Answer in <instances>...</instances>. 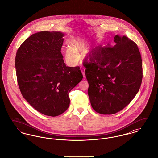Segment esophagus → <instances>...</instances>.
<instances>
[{
    "mask_svg": "<svg viewBox=\"0 0 158 158\" xmlns=\"http://www.w3.org/2000/svg\"><path fill=\"white\" fill-rule=\"evenodd\" d=\"M80 69H81V70L82 73L83 74V76H84V77H85V69H84L83 67H81Z\"/></svg>",
    "mask_w": 158,
    "mask_h": 158,
    "instance_id": "34e87169",
    "label": "esophagus"
}]
</instances>
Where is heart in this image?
I'll return each mask as SVG.
<instances>
[{"mask_svg":"<svg viewBox=\"0 0 158 158\" xmlns=\"http://www.w3.org/2000/svg\"><path fill=\"white\" fill-rule=\"evenodd\" d=\"M88 43L84 39H77L72 43L71 46H68L65 50V57L67 61L71 64L76 63L79 60L78 53L87 49Z\"/></svg>","mask_w":158,"mask_h":158,"instance_id":"obj_1","label":"heart"}]
</instances>
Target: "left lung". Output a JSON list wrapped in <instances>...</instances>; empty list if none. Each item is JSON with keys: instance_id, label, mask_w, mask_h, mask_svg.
<instances>
[{"instance_id": "1", "label": "left lung", "mask_w": 158, "mask_h": 158, "mask_svg": "<svg viewBox=\"0 0 158 158\" xmlns=\"http://www.w3.org/2000/svg\"><path fill=\"white\" fill-rule=\"evenodd\" d=\"M101 47L86 64L88 93L93 109L110 115L124 109L138 92L143 79L142 59L136 44L127 36Z\"/></svg>"}]
</instances>
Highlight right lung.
Returning a JSON list of instances; mask_svg holds the SVG:
<instances>
[{
	"label": "right lung",
	"mask_w": 158,
	"mask_h": 158,
	"mask_svg": "<svg viewBox=\"0 0 158 158\" xmlns=\"http://www.w3.org/2000/svg\"><path fill=\"white\" fill-rule=\"evenodd\" d=\"M64 34L41 31L27 38L17 50V82L25 100L37 111L51 117L64 113L71 90L82 79L79 67H67L61 53Z\"/></svg>",
	"instance_id": "add662e5"
}]
</instances>
